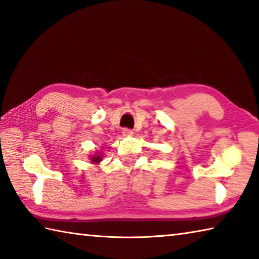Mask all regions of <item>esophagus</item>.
I'll list each match as a JSON object with an SVG mask.
<instances>
[{"label":"esophagus","mask_w":259,"mask_h":259,"mask_svg":"<svg viewBox=\"0 0 259 259\" xmlns=\"http://www.w3.org/2000/svg\"><path fill=\"white\" fill-rule=\"evenodd\" d=\"M122 135H123L124 137H131V136L134 135V131L130 130V129H123V130H122Z\"/></svg>","instance_id":"34e87169"}]
</instances>
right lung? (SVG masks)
Returning a JSON list of instances; mask_svg holds the SVG:
<instances>
[{"instance_id":"right-lung-1","label":"right lung","mask_w":259,"mask_h":259,"mask_svg":"<svg viewBox=\"0 0 259 259\" xmlns=\"http://www.w3.org/2000/svg\"><path fill=\"white\" fill-rule=\"evenodd\" d=\"M101 160H102V154H95L91 157V163L92 164H99Z\"/></svg>"}]
</instances>
